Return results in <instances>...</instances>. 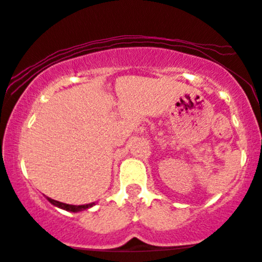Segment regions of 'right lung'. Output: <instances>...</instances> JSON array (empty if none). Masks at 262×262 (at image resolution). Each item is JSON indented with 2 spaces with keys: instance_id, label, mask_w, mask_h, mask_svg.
<instances>
[{
  "instance_id": "right-lung-1",
  "label": "right lung",
  "mask_w": 262,
  "mask_h": 262,
  "mask_svg": "<svg viewBox=\"0 0 262 262\" xmlns=\"http://www.w3.org/2000/svg\"><path fill=\"white\" fill-rule=\"evenodd\" d=\"M47 199H48V201H50L51 204H53V205L58 206V208H61V209H64V210H67V211H72V212H77V211L85 210V209L91 208V206L94 205V203L87 204V205H70V204L59 203V201L51 199V198H47Z\"/></svg>"
}]
</instances>
